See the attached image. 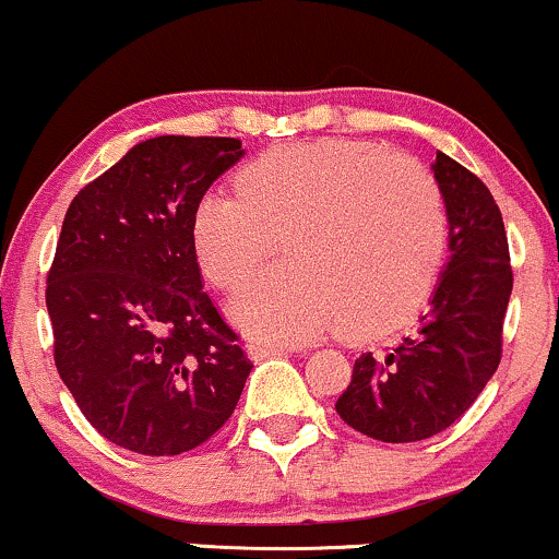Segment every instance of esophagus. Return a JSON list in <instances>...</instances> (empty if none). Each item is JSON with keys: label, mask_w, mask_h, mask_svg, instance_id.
I'll return each instance as SVG.
<instances>
[{"label": "esophagus", "mask_w": 559, "mask_h": 559, "mask_svg": "<svg viewBox=\"0 0 559 559\" xmlns=\"http://www.w3.org/2000/svg\"><path fill=\"white\" fill-rule=\"evenodd\" d=\"M296 350L299 348H273V345H260V343L247 345V356H250V361H263V358L284 356V353H296Z\"/></svg>", "instance_id": "esophagus-1"}]
</instances>
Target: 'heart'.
Masks as SVG:
<instances>
[{
    "label": "heart",
    "instance_id": "heart-1",
    "mask_svg": "<svg viewBox=\"0 0 559 559\" xmlns=\"http://www.w3.org/2000/svg\"><path fill=\"white\" fill-rule=\"evenodd\" d=\"M237 195L195 203L193 250L216 288H235L278 250L294 263L229 301L247 335L307 343L341 328L353 341L390 332L436 284L447 211L415 162L361 141L281 144L239 167Z\"/></svg>",
    "mask_w": 559,
    "mask_h": 559
}]
</instances>
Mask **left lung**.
<instances>
[{"label": "left lung", "instance_id": "obj_1", "mask_svg": "<svg viewBox=\"0 0 559 559\" xmlns=\"http://www.w3.org/2000/svg\"><path fill=\"white\" fill-rule=\"evenodd\" d=\"M449 218V260L418 330L386 356L364 353L337 415L386 443L423 441L467 413L500 364L513 288L503 216L485 182L436 152L430 165Z\"/></svg>", "mask_w": 559, "mask_h": 559}]
</instances>
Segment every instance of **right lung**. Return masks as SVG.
<instances>
[{
    "label": "right lung",
    "instance_id": "add662e5",
    "mask_svg": "<svg viewBox=\"0 0 559 559\" xmlns=\"http://www.w3.org/2000/svg\"><path fill=\"white\" fill-rule=\"evenodd\" d=\"M242 141L157 136L84 186L48 273L56 369L97 433L144 456L209 441L252 364L201 286L195 203Z\"/></svg>",
    "mask_w": 559,
    "mask_h": 559
}]
</instances>
